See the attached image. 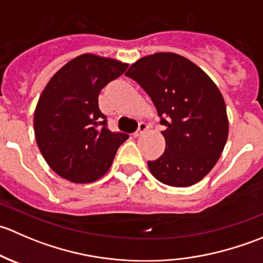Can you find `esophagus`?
Here are the masks:
<instances>
[{"label": "esophagus", "mask_w": 263, "mask_h": 263, "mask_svg": "<svg viewBox=\"0 0 263 263\" xmlns=\"http://www.w3.org/2000/svg\"><path fill=\"white\" fill-rule=\"evenodd\" d=\"M147 128H148L147 124H146V123H144V122H142V123H140V124H139V128H137V131L135 132L134 136H135V137L141 136V135H144L145 132L147 131Z\"/></svg>", "instance_id": "34e87169"}]
</instances>
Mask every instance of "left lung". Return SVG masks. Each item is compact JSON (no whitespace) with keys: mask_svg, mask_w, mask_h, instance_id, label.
<instances>
[{"mask_svg":"<svg viewBox=\"0 0 263 263\" xmlns=\"http://www.w3.org/2000/svg\"><path fill=\"white\" fill-rule=\"evenodd\" d=\"M126 76L146 91L166 127L165 151L147 161L151 174L173 187L200 182L227 144L229 122L220 90L198 66L169 52L140 58Z\"/></svg>","mask_w":263,"mask_h":263,"instance_id":"1","label":"left lung"}]
</instances>
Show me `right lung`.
<instances>
[{"label":"right lung","mask_w":263,"mask_h":263,"mask_svg":"<svg viewBox=\"0 0 263 263\" xmlns=\"http://www.w3.org/2000/svg\"><path fill=\"white\" fill-rule=\"evenodd\" d=\"M128 65L113 58L81 54L66 63L44 87L34 113L42 155L62 178L91 183L102 178L128 135L112 132L98 97Z\"/></svg>","instance_id":"1"}]
</instances>
